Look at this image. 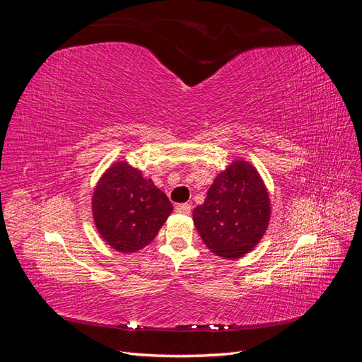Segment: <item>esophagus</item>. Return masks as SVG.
Segmentation results:
<instances>
[{
	"label": "esophagus",
	"instance_id": "obj_1",
	"mask_svg": "<svg viewBox=\"0 0 362 362\" xmlns=\"http://www.w3.org/2000/svg\"><path fill=\"white\" fill-rule=\"evenodd\" d=\"M175 211L180 214H190L192 205L190 204H178L177 206H175Z\"/></svg>",
	"mask_w": 362,
	"mask_h": 362
}]
</instances>
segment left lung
I'll list each match as a JSON object with an SVG mask.
<instances>
[{"mask_svg": "<svg viewBox=\"0 0 362 362\" xmlns=\"http://www.w3.org/2000/svg\"><path fill=\"white\" fill-rule=\"evenodd\" d=\"M193 222L216 255L237 259L249 254L270 222L269 192L258 170L245 160L233 161L193 210Z\"/></svg>", "mask_w": 362, "mask_h": 362, "instance_id": "obj_1", "label": "left lung"}]
</instances>
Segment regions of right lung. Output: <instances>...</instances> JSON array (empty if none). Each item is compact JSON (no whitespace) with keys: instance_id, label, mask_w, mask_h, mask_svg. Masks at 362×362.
Wrapping results in <instances>:
<instances>
[{"instance_id":"add662e5","label":"right lung","mask_w":362,"mask_h":362,"mask_svg":"<svg viewBox=\"0 0 362 362\" xmlns=\"http://www.w3.org/2000/svg\"><path fill=\"white\" fill-rule=\"evenodd\" d=\"M172 210L168 196L127 161H117L104 172L92 198L98 233L122 254L149 245Z\"/></svg>"}]
</instances>
